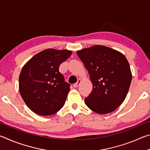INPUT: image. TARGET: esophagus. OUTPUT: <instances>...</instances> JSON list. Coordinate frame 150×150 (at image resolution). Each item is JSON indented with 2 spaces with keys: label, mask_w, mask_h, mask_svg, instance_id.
<instances>
[{
  "label": "esophagus",
  "mask_w": 150,
  "mask_h": 150,
  "mask_svg": "<svg viewBox=\"0 0 150 150\" xmlns=\"http://www.w3.org/2000/svg\"><path fill=\"white\" fill-rule=\"evenodd\" d=\"M81 80L80 79H79L78 81H77V82L76 83H75L74 85H73V87H74L75 88H77V87H78L79 86V85H80V83H81Z\"/></svg>",
  "instance_id": "1"
}]
</instances>
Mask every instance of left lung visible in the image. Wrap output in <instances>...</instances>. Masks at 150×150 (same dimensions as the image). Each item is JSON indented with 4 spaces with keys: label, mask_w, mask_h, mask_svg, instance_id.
<instances>
[{
    "label": "left lung",
    "mask_w": 150,
    "mask_h": 150,
    "mask_svg": "<svg viewBox=\"0 0 150 150\" xmlns=\"http://www.w3.org/2000/svg\"><path fill=\"white\" fill-rule=\"evenodd\" d=\"M90 75L93 91L85 103L98 114L116 110L126 98L132 81L130 65L126 57L115 50L96 45L77 51Z\"/></svg>",
    "instance_id": "left-lung-1"
}]
</instances>
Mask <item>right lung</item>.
Here are the masks:
<instances>
[{
  "instance_id": "1",
  "label": "right lung",
  "mask_w": 150,
  "mask_h": 150,
  "mask_svg": "<svg viewBox=\"0 0 150 150\" xmlns=\"http://www.w3.org/2000/svg\"><path fill=\"white\" fill-rule=\"evenodd\" d=\"M71 51L47 49L35 55L22 67L19 91L28 108L37 115H52L65 103L70 84L59 71Z\"/></svg>"
}]
</instances>
